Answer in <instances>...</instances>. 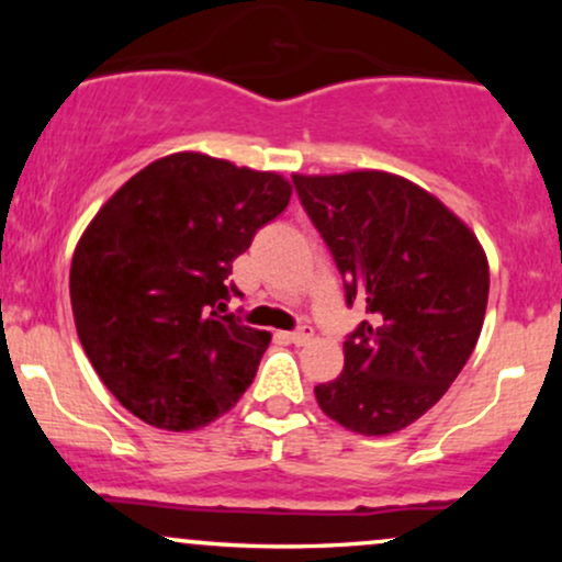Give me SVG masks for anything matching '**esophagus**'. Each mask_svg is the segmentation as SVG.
<instances>
[{"instance_id":"esophagus-1","label":"esophagus","mask_w":562,"mask_h":562,"mask_svg":"<svg viewBox=\"0 0 562 562\" xmlns=\"http://www.w3.org/2000/svg\"><path fill=\"white\" fill-rule=\"evenodd\" d=\"M312 338H314V330L308 325H303L301 330H295V333H288V340L295 346H306Z\"/></svg>"}]
</instances>
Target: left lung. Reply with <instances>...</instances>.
<instances>
[{"label":"left lung","mask_w":562,"mask_h":562,"mask_svg":"<svg viewBox=\"0 0 562 562\" xmlns=\"http://www.w3.org/2000/svg\"><path fill=\"white\" fill-rule=\"evenodd\" d=\"M293 184L348 306L370 312L346 338L344 372L314 396L353 434H396L447 393L479 344L486 254L460 216L396 173H293Z\"/></svg>","instance_id":"1"}]
</instances>
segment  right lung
Listing matches in <instances>:
<instances>
[{
	"instance_id": "obj_1",
	"label": "right lung",
	"mask_w": 562,
	"mask_h": 562,
	"mask_svg": "<svg viewBox=\"0 0 562 562\" xmlns=\"http://www.w3.org/2000/svg\"><path fill=\"white\" fill-rule=\"evenodd\" d=\"M293 187L203 153L134 173L70 261L76 333L108 391L153 428L198 430L254 383L272 335L222 314L227 277Z\"/></svg>"
}]
</instances>
